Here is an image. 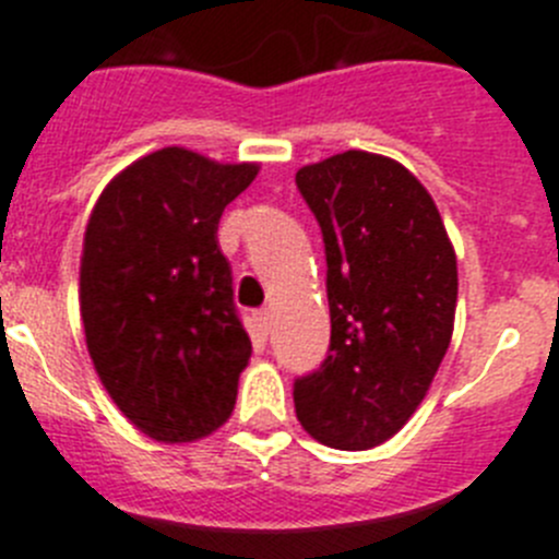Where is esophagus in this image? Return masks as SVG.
<instances>
[{
	"label": "esophagus",
	"instance_id": "esophagus-1",
	"mask_svg": "<svg viewBox=\"0 0 559 559\" xmlns=\"http://www.w3.org/2000/svg\"><path fill=\"white\" fill-rule=\"evenodd\" d=\"M254 321H258L260 335H269V332H271V313H269V310H258V313H254Z\"/></svg>",
	"mask_w": 559,
	"mask_h": 559
}]
</instances>
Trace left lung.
<instances>
[{
    "mask_svg": "<svg viewBox=\"0 0 559 559\" xmlns=\"http://www.w3.org/2000/svg\"><path fill=\"white\" fill-rule=\"evenodd\" d=\"M324 235L330 349L294 382L296 418L362 452L399 432L452 341L457 260L427 188L402 163L349 150L296 171Z\"/></svg>",
    "mask_w": 559,
    "mask_h": 559,
    "instance_id": "8db88e82",
    "label": "left lung"
}]
</instances>
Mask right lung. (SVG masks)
Listing matches in <instances>:
<instances>
[{"label":"right lung","instance_id":"obj_1","mask_svg":"<svg viewBox=\"0 0 559 559\" xmlns=\"http://www.w3.org/2000/svg\"><path fill=\"white\" fill-rule=\"evenodd\" d=\"M254 177V163L224 166L168 146L127 166L91 213L85 343L112 402L160 443L204 438L235 407L252 341L216 233Z\"/></svg>","mask_w":559,"mask_h":559}]
</instances>
